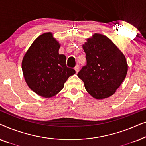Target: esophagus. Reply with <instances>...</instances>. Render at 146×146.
Returning <instances> with one entry per match:
<instances>
[{"mask_svg":"<svg viewBox=\"0 0 146 146\" xmlns=\"http://www.w3.org/2000/svg\"><path fill=\"white\" fill-rule=\"evenodd\" d=\"M79 68H80V66H79L78 64H77V65L75 66V68H74V69H75V70H76V73L78 72Z\"/></svg>","mask_w":146,"mask_h":146,"instance_id":"1","label":"esophagus"}]
</instances>
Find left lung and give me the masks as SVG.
<instances>
[{
	"instance_id": "obj_1",
	"label": "left lung",
	"mask_w": 146,
	"mask_h": 146,
	"mask_svg": "<svg viewBox=\"0 0 146 146\" xmlns=\"http://www.w3.org/2000/svg\"><path fill=\"white\" fill-rule=\"evenodd\" d=\"M86 64L78 76L85 88L96 99H103L114 94L126 76L127 64L123 53L106 36L94 35L82 46Z\"/></svg>"
}]
</instances>
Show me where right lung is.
Instances as JSON below:
<instances>
[{"label":"right lung","instance_id":"1","mask_svg":"<svg viewBox=\"0 0 146 146\" xmlns=\"http://www.w3.org/2000/svg\"><path fill=\"white\" fill-rule=\"evenodd\" d=\"M60 44L51 33L40 36L32 44L22 62L24 77L30 88L50 98L63 88L67 79L76 73L67 67L66 57L59 54Z\"/></svg>","mask_w":146,"mask_h":146}]
</instances>
